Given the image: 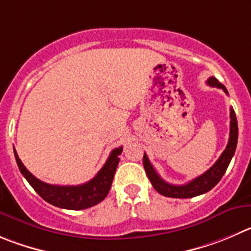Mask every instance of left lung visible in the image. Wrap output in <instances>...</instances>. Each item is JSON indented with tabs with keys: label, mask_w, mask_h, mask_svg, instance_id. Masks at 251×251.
Listing matches in <instances>:
<instances>
[{
	"label": "left lung",
	"mask_w": 251,
	"mask_h": 251,
	"mask_svg": "<svg viewBox=\"0 0 251 251\" xmlns=\"http://www.w3.org/2000/svg\"><path fill=\"white\" fill-rule=\"evenodd\" d=\"M207 85L212 86V87L222 88V90L228 95L226 86L222 85L216 77H209L208 80H207ZM237 143L238 122L237 117H235L234 109L230 108V132H229V140L228 144H226V148L224 149V151L222 152L219 159L214 163V165L212 166V168H209L206 173L202 174L201 176L193 178L192 181H190V182L186 183V185H171V183H168L157 175L154 166L150 164L149 159H148L145 152L144 156H143V165H144L145 173H147L152 187H154L160 195L165 196V197H173V199H191V197H195V196H200L208 192L209 190H212V188L221 181L224 173L226 171L229 163H230L231 157L234 155L235 149H237Z\"/></svg>",
	"instance_id": "obj_1"
}]
</instances>
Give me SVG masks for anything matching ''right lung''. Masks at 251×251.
Here are the masks:
<instances>
[{
	"mask_svg": "<svg viewBox=\"0 0 251 251\" xmlns=\"http://www.w3.org/2000/svg\"><path fill=\"white\" fill-rule=\"evenodd\" d=\"M122 150H123L122 147L112 150L106 164L102 166L97 175L88 182L77 186H58L43 182L25 169L18 157L16 149H14V157L21 174L44 201L60 208L78 211V209L90 208L106 199V196L111 190Z\"/></svg>",
	"mask_w": 251,
	"mask_h": 251,
	"instance_id": "1",
	"label": "right lung"
}]
</instances>
